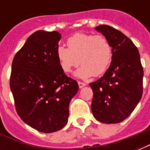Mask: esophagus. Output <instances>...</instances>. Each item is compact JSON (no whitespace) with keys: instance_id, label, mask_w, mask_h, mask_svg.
I'll list each match as a JSON object with an SVG mask.
<instances>
[{"instance_id":"1","label":"esophagus","mask_w":150,"mask_h":150,"mask_svg":"<svg viewBox=\"0 0 150 150\" xmlns=\"http://www.w3.org/2000/svg\"><path fill=\"white\" fill-rule=\"evenodd\" d=\"M78 84H79V88H83L84 86H86V83H83V82H78Z\"/></svg>"}]
</instances>
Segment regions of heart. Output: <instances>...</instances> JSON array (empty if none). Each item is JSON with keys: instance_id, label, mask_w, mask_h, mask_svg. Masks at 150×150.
<instances>
[{"instance_id": "obj_1", "label": "heart", "mask_w": 150, "mask_h": 150, "mask_svg": "<svg viewBox=\"0 0 150 150\" xmlns=\"http://www.w3.org/2000/svg\"><path fill=\"white\" fill-rule=\"evenodd\" d=\"M67 48L59 46L56 56L61 68L69 73L80 63L75 75L88 79L104 74L112 62V47L104 35L76 34L69 38Z\"/></svg>"}]
</instances>
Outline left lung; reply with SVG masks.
Segmentation results:
<instances>
[{
    "mask_svg": "<svg viewBox=\"0 0 150 150\" xmlns=\"http://www.w3.org/2000/svg\"><path fill=\"white\" fill-rule=\"evenodd\" d=\"M96 30L112 47V62L104 75L90 83L93 91L91 112L104 124L123 121L135 109L143 93V68L137 48L129 38L107 25Z\"/></svg>",
    "mask_w": 150,
    "mask_h": 150,
    "instance_id": "obj_1",
    "label": "left lung"
}]
</instances>
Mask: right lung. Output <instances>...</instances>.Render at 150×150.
Instances as JSON below:
<instances>
[{
  "label": "right lung",
  "instance_id": "right-lung-1",
  "mask_svg": "<svg viewBox=\"0 0 150 150\" xmlns=\"http://www.w3.org/2000/svg\"><path fill=\"white\" fill-rule=\"evenodd\" d=\"M61 37L57 31L34 32L12 63L10 89L18 116L45 133L67 124L69 104L79 90L78 83L65 75L56 56Z\"/></svg>",
  "mask_w": 150,
  "mask_h": 150
}]
</instances>
